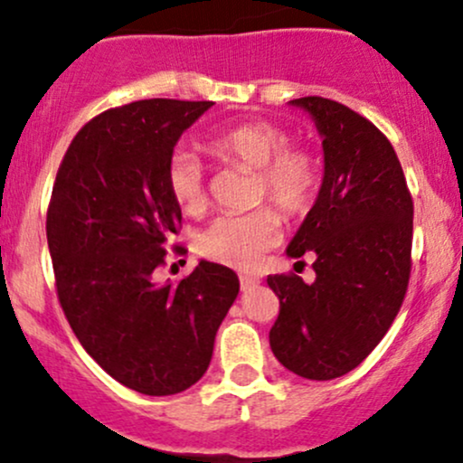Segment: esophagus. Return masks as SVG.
<instances>
[{"instance_id": "obj_1", "label": "esophagus", "mask_w": 463, "mask_h": 463, "mask_svg": "<svg viewBox=\"0 0 463 463\" xmlns=\"http://www.w3.org/2000/svg\"><path fill=\"white\" fill-rule=\"evenodd\" d=\"M239 283H241V289L246 291V289H252V287H257L259 285V279L243 274V276H239Z\"/></svg>"}]
</instances>
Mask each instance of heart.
Masks as SVG:
<instances>
[{"label":"heart","instance_id":"heart-1","mask_svg":"<svg viewBox=\"0 0 463 463\" xmlns=\"http://www.w3.org/2000/svg\"><path fill=\"white\" fill-rule=\"evenodd\" d=\"M283 126L272 121H243L215 132L206 147L220 158L257 169L259 200H269L280 213H305L320 187V165L307 147L291 146ZM165 183L184 213H200L209 200L204 165L195 154L176 150L165 167ZM280 237L279 215L259 209L246 215H222L204 231L200 248L206 257L239 269H252Z\"/></svg>","mask_w":463,"mask_h":463}]
</instances>
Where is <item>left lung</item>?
<instances>
[{
    "label": "left lung",
    "instance_id": "obj_1",
    "mask_svg": "<svg viewBox=\"0 0 463 463\" xmlns=\"http://www.w3.org/2000/svg\"><path fill=\"white\" fill-rule=\"evenodd\" d=\"M289 104L313 117L324 147L320 194L287 246L291 259L313 254L316 280L268 276L280 300L269 346L294 374L331 381L368 357L405 300L413 200L394 147L372 121L317 95Z\"/></svg>",
    "mask_w": 463,
    "mask_h": 463
}]
</instances>
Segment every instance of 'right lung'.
<instances>
[{
	"label": "right lung",
	"instance_id": "1",
	"mask_svg": "<svg viewBox=\"0 0 463 463\" xmlns=\"http://www.w3.org/2000/svg\"><path fill=\"white\" fill-rule=\"evenodd\" d=\"M211 106L156 98L104 110L73 137L52 189L47 246L69 326L139 394L198 383L239 294L237 274L211 261L180 283L154 280L183 220L165 167L180 135Z\"/></svg>",
	"mask_w": 463,
	"mask_h": 463
}]
</instances>
